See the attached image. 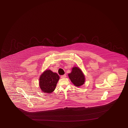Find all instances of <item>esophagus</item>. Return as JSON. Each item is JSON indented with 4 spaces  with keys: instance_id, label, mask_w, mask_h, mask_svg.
Returning a JSON list of instances; mask_svg holds the SVG:
<instances>
[{
    "instance_id": "obj_1",
    "label": "esophagus",
    "mask_w": 128,
    "mask_h": 128,
    "mask_svg": "<svg viewBox=\"0 0 128 128\" xmlns=\"http://www.w3.org/2000/svg\"><path fill=\"white\" fill-rule=\"evenodd\" d=\"M66 77V74H64L63 76H61V78H65Z\"/></svg>"
}]
</instances>
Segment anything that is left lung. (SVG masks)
Here are the masks:
<instances>
[{
	"mask_svg": "<svg viewBox=\"0 0 128 128\" xmlns=\"http://www.w3.org/2000/svg\"><path fill=\"white\" fill-rule=\"evenodd\" d=\"M71 82L76 86H80L84 84L85 77L81 70L77 67H74L70 73L68 74Z\"/></svg>",
	"mask_w": 128,
	"mask_h": 128,
	"instance_id": "left-lung-1",
	"label": "left lung"
}]
</instances>
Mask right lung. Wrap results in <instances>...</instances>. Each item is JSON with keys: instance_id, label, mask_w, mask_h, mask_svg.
Here are the masks:
<instances>
[{"instance_id": "obj_1", "label": "right lung", "mask_w": 128, "mask_h": 128, "mask_svg": "<svg viewBox=\"0 0 128 128\" xmlns=\"http://www.w3.org/2000/svg\"><path fill=\"white\" fill-rule=\"evenodd\" d=\"M60 76L50 70L44 71L39 78V86L44 93H51L55 89Z\"/></svg>"}]
</instances>
